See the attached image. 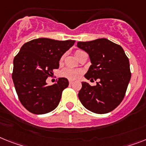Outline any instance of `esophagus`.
<instances>
[{
	"mask_svg": "<svg viewBox=\"0 0 146 146\" xmlns=\"http://www.w3.org/2000/svg\"><path fill=\"white\" fill-rule=\"evenodd\" d=\"M73 80H70V81H69V84H73Z\"/></svg>",
	"mask_w": 146,
	"mask_h": 146,
	"instance_id": "obj_1",
	"label": "esophagus"
}]
</instances>
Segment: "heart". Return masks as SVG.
Returning <instances> with one entry per match:
<instances>
[{"instance_id":"1","label":"heart","mask_w":146,"mask_h":146,"mask_svg":"<svg viewBox=\"0 0 146 146\" xmlns=\"http://www.w3.org/2000/svg\"><path fill=\"white\" fill-rule=\"evenodd\" d=\"M83 51L82 50H76V55L79 53V52H82ZM81 71L75 69H71V68H65V69L62 70V72H61V75L64 77H66L67 79H77L78 77L80 76Z\"/></svg>"}]
</instances>
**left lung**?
Instances as JSON below:
<instances>
[{"instance_id": "1", "label": "left lung", "mask_w": 146, "mask_h": 146, "mask_svg": "<svg viewBox=\"0 0 146 146\" xmlns=\"http://www.w3.org/2000/svg\"><path fill=\"white\" fill-rule=\"evenodd\" d=\"M77 46L90 56L91 65L84 77L100 80L96 86L82 82L78 94L79 100L92 112H111L124 99L131 79L128 58L122 46L106 38L79 41Z\"/></svg>"}]
</instances>
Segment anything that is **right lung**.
<instances>
[{
  "instance_id": "obj_1",
  "label": "right lung",
  "mask_w": 146,
  "mask_h": 146,
  "mask_svg": "<svg viewBox=\"0 0 146 146\" xmlns=\"http://www.w3.org/2000/svg\"><path fill=\"white\" fill-rule=\"evenodd\" d=\"M75 43L40 38L25 43L13 61L12 77L18 99L27 111L44 114L59 104L62 91L68 87L66 78L47 86L46 79L59 67V60Z\"/></svg>"
}]
</instances>
